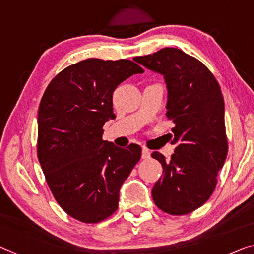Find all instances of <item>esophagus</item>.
Here are the masks:
<instances>
[{
  "mask_svg": "<svg viewBox=\"0 0 254 254\" xmlns=\"http://www.w3.org/2000/svg\"><path fill=\"white\" fill-rule=\"evenodd\" d=\"M150 157V150L147 148H142V153H141V158L142 160H147V158Z\"/></svg>",
  "mask_w": 254,
  "mask_h": 254,
  "instance_id": "1",
  "label": "esophagus"
}]
</instances>
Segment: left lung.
Wrapping results in <instances>:
<instances>
[{"mask_svg":"<svg viewBox=\"0 0 254 254\" xmlns=\"http://www.w3.org/2000/svg\"><path fill=\"white\" fill-rule=\"evenodd\" d=\"M134 60L164 76L166 116L175 123L171 160L151 154L163 166L151 196L166 213L188 214L210 198L228 153L220 86L209 68L179 49L164 48Z\"/></svg>","mask_w":254,"mask_h":254,"instance_id":"1","label":"left lung"}]
</instances>
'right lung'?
<instances>
[{"mask_svg":"<svg viewBox=\"0 0 254 254\" xmlns=\"http://www.w3.org/2000/svg\"><path fill=\"white\" fill-rule=\"evenodd\" d=\"M143 69L127 59L90 58L52 79L37 115V157L52 194L68 215L85 224L107 219L119 206L120 188L141 156L103 140L114 117L113 92Z\"/></svg>","mask_w":254,"mask_h":254,"instance_id":"obj_1","label":"right lung"}]
</instances>
